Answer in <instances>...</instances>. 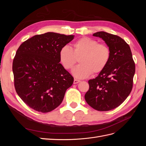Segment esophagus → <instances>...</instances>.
<instances>
[{
	"mask_svg": "<svg viewBox=\"0 0 146 146\" xmlns=\"http://www.w3.org/2000/svg\"><path fill=\"white\" fill-rule=\"evenodd\" d=\"M80 82V81L79 80H77V79H74V84H77V83H78Z\"/></svg>",
	"mask_w": 146,
	"mask_h": 146,
	"instance_id": "1",
	"label": "esophagus"
}]
</instances>
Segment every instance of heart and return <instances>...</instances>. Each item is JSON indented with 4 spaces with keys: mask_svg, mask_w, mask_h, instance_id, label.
Returning a JSON list of instances; mask_svg holds the SVG:
<instances>
[{
    "mask_svg": "<svg viewBox=\"0 0 146 146\" xmlns=\"http://www.w3.org/2000/svg\"><path fill=\"white\" fill-rule=\"evenodd\" d=\"M111 55L109 47L99 44L95 39L84 37L73 44L71 49L64 46L60 51V60L66 69H72L79 59L80 64L74 68L72 73L77 78H85L92 73L96 74L105 69Z\"/></svg>",
    "mask_w": 146,
    "mask_h": 146,
    "instance_id": "b5f03b06",
    "label": "heart"
}]
</instances>
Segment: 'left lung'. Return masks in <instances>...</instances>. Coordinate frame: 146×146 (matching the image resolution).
<instances>
[{
    "instance_id": "1",
    "label": "left lung",
    "mask_w": 146,
    "mask_h": 146,
    "mask_svg": "<svg viewBox=\"0 0 146 146\" xmlns=\"http://www.w3.org/2000/svg\"><path fill=\"white\" fill-rule=\"evenodd\" d=\"M93 36L103 39L111 55L98 76L88 81L90 88L85 99L98 111H109L119 107L131 92L135 64L130 47L122 38L105 32H96Z\"/></svg>"
}]
</instances>
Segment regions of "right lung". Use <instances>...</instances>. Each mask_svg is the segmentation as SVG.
<instances>
[{
	"mask_svg": "<svg viewBox=\"0 0 146 146\" xmlns=\"http://www.w3.org/2000/svg\"><path fill=\"white\" fill-rule=\"evenodd\" d=\"M74 35L47 32L24 41L17 50L13 72L17 94L35 111L48 113L62 102L74 78L61 63L60 51Z\"/></svg>",
	"mask_w": 146,
	"mask_h": 146,
	"instance_id": "obj_1",
	"label": "right lung"
}]
</instances>
